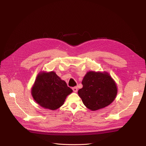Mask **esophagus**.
Masks as SVG:
<instances>
[{
    "instance_id": "esophagus-1",
    "label": "esophagus",
    "mask_w": 146,
    "mask_h": 146,
    "mask_svg": "<svg viewBox=\"0 0 146 146\" xmlns=\"http://www.w3.org/2000/svg\"><path fill=\"white\" fill-rule=\"evenodd\" d=\"M72 89H73V92H78V87L77 86L72 88Z\"/></svg>"
}]
</instances>
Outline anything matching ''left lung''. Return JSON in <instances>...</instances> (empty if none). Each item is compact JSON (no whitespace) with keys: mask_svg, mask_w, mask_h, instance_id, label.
Masks as SVG:
<instances>
[{"mask_svg":"<svg viewBox=\"0 0 146 146\" xmlns=\"http://www.w3.org/2000/svg\"><path fill=\"white\" fill-rule=\"evenodd\" d=\"M78 94L89 110L95 111L110 105L118 93L116 82L107 72L89 71L84 76Z\"/></svg>","mask_w":146,"mask_h":146,"instance_id":"obj_1","label":"left lung"}]
</instances>
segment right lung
I'll return each mask as SVG.
<instances>
[{
  "instance_id": "right-lung-1",
  "label": "right lung",
  "mask_w": 146,
  "mask_h": 146,
  "mask_svg": "<svg viewBox=\"0 0 146 146\" xmlns=\"http://www.w3.org/2000/svg\"><path fill=\"white\" fill-rule=\"evenodd\" d=\"M31 92L34 101L40 106L54 111L64 104L73 90L55 72L42 71L37 74Z\"/></svg>"
}]
</instances>
